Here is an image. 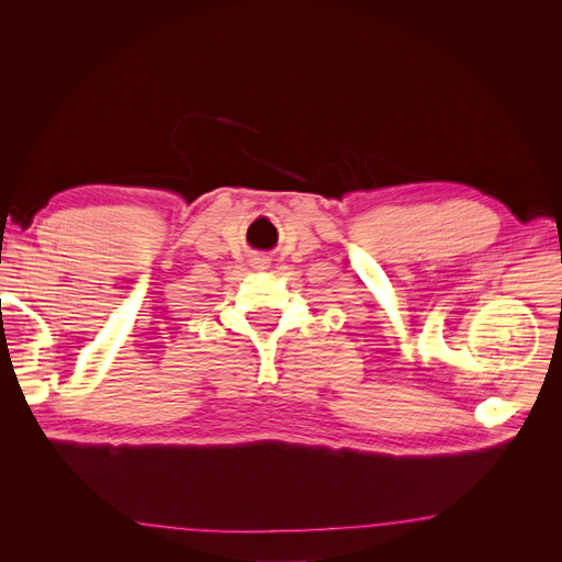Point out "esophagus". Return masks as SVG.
Instances as JSON below:
<instances>
[{"instance_id": "34e87169", "label": "esophagus", "mask_w": 562, "mask_h": 562, "mask_svg": "<svg viewBox=\"0 0 562 562\" xmlns=\"http://www.w3.org/2000/svg\"><path fill=\"white\" fill-rule=\"evenodd\" d=\"M250 267H255V269H267V267H269V255H265V252H252V255H250Z\"/></svg>"}]
</instances>
